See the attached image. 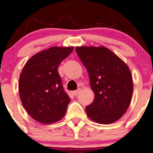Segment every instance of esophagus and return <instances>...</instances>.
I'll use <instances>...</instances> for the list:
<instances>
[{"mask_svg":"<svg viewBox=\"0 0 153 153\" xmlns=\"http://www.w3.org/2000/svg\"><path fill=\"white\" fill-rule=\"evenodd\" d=\"M79 92H80V88H78L77 90H76V91H73V94H74V95H75V96H76L78 94H79Z\"/></svg>","mask_w":153,"mask_h":153,"instance_id":"1","label":"esophagus"}]
</instances>
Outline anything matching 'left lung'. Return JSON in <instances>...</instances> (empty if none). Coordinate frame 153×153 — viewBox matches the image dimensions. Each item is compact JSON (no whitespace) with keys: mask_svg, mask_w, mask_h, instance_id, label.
<instances>
[{"mask_svg":"<svg viewBox=\"0 0 153 153\" xmlns=\"http://www.w3.org/2000/svg\"><path fill=\"white\" fill-rule=\"evenodd\" d=\"M76 51L88 73L94 100L85 107L88 117L100 124L119 120L128 108L133 81L126 63L104 46H77Z\"/></svg>","mask_w":153,"mask_h":153,"instance_id":"8db88e82","label":"left lung"}]
</instances>
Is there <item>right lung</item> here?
Masks as SVG:
<instances>
[{"mask_svg": "<svg viewBox=\"0 0 153 153\" xmlns=\"http://www.w3.org/2000/svg\"><path fill=\"white\" fill-rule=\"evenodd\" d=\"M74 47L53 46L32 56L25 65L19 82L23 107L34 120L43 124L59 121L71 98L65 92L59 65Z\"/></svg>", "mask_w": 153, "mask_h": 153, "instance_id": "add662e5", "label": "right lung"}]
</instances>
